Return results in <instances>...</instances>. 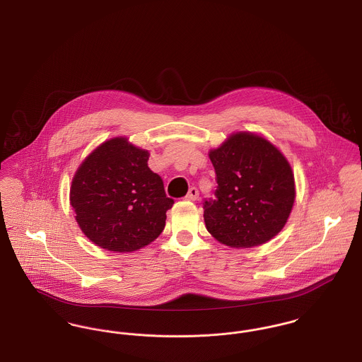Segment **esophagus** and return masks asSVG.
Returning a JSON list of instances; mask_svg holds the SVG:
<instances>
[{
  "label": "esophagus",
  "instance_id": "esophagus-1",
  "mask_svg": "<svg viewBox=\"0 0 362 362\" xmlns=\"http://www.w3.org/2000/svg\"><path fill=\"white\" fill-rule=\"evenodd\" d=\"M198 197H199V192H198L195 187H192L185 198H186L187 201H197Z\"/></svg>",
  "mask_w": 362,
  "mask_h": 362
}]
</instances>
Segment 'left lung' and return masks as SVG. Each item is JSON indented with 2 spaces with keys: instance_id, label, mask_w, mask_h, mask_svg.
<instances>
[{
  "instance_id": "8db88e82",
  "label": "left lung",
  "mask_w": 362,
  "mask_h": 362,
  "mask_svg": "<svg viewBox=\"0 0 362 362\" xmlns=\"http://www.w3.org/2000/svg\"><path fill=\"white\" fill-rule=\"evenodd\" d=\"M209 157L217 189L204 201L206 230L231 247H253L279 234L296 198L284 156L267 139L238 132Z\"/></svg>"
}]
</instances>
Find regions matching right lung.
<instances>
[{
  "label": "right lung",
  "instance_id": "right-lung-1",
  "mask_svg": "<svg viewBox=\"0 0 362 362\" xmlns=\"http://www.w3.org/2000/svg\"><path fill=\"white\" fill-rule=\"evenodd\" d=\"M149 153L115 138L76 170L71 205L86 236L110 252H134L163 233L173 199L148 167Z\"/></svg>",
  "mask_w": 362,
  "mask_h": 362
}]
</instances>
